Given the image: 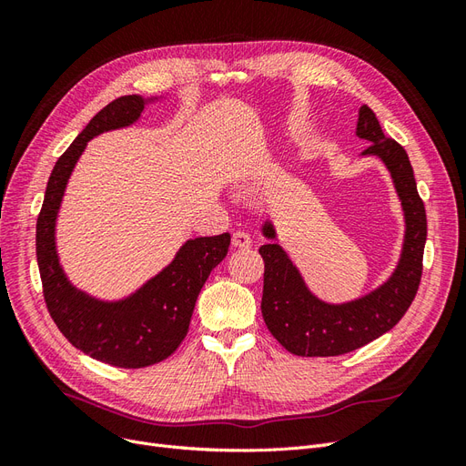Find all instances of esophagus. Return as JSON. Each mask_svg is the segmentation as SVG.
I'll return each instance as SVG.
<instances>
[{
    "instance_id": "1",
    "label": "esophagus",
    "mask_w": 466,
    "mask_h": 466,
    "mask_svg": "<svg viewBox=\"0 0 466 466\" xmlns=\"http://www.w3.org/2000/svg\"><path fill=\"white\" fill-rule=\"evenodd\" d=\"M233 247L235 248H250V245H252V241H250V237H248V233H245V231H237V233H233Z\"/></svg>"
}]
</instances>
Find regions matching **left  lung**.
Masks as SVG:
<instances>
[{
    "label": "left lung",
    "instance_id": "8db88e82",
    "mask_svg": "<svg viewBox=\"0 0 466 466\" xmlns=\"http://www.w3.org/2000/svg\"><path fill=\"white\" fill-rule=\"evenodd\" d=\"M356 134L371 142L363 155H377L387 165L399 192L406 219L402 257L397 270L379 289L356 301L329 305L307 289L284 248L276 243L262 245L258 248L264 260L262 317L276 340L295 356H342L370 344L404 317L421 279L428 221L410 159L400 144L380 130L375 112L368 105L360 108ZM262 233L276 238L272 223L266 221Z\"/></svg>",
    "mask_w": 466,
    "mask_h": 466
}]
</instances>
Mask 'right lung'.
<instances>
[{
    "instance_id": "add662e5",
    "label": "right lung",
    "mask_w": 466,
    "mask_h": 466,
    "mask_svg": "<svg viewBox=\"0 0 466 466\" xmlns=\"http://www.w3.org/2000/svg\"><path fill=\"white\" fill-rule=\"evenodd\" d=\"M146 101L126 95L91 118L56 161L36 219V260L42 293L56 327L83 354L115 368L139 370L167 360L185 340L198 293L209 272L228 257L231 235L190 238L163 272L128 299L105 303L69 284L56 252L54 228L62 196L91 137L130 126Z\"/></svg>"
}]
</instances>
